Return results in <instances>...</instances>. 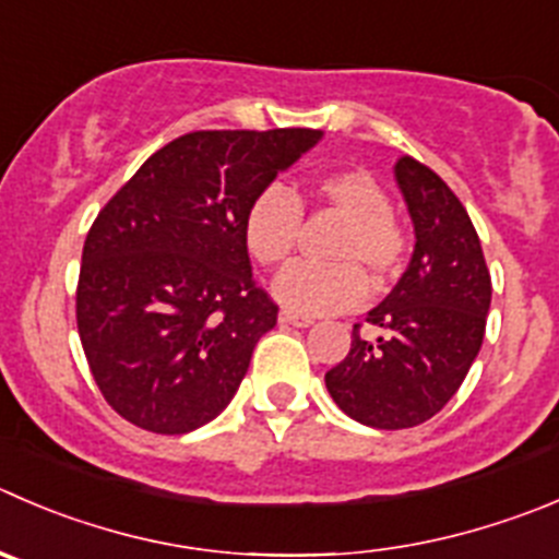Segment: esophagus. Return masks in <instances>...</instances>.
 <instances>
[{
  "label": "esophagus",
  "mask_w": 559,
  "mask_h": 559,
  "mask_svg": "<svg viewBox=\"0 0 559 559\" xmlns=\"http://www.w3.org/2000/svg\"><path fill=\"white\" fill-rule=\"evenodd\" d=\"M278 319L284 324H295V328H308V324L313 322V319L306 317V313H295V311H281Z\"/></svg>",
  "instance_id": "1"
}]
</instances>
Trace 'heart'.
I'll return each instance as SVG.
<instances>
[{
	"label": "heart",
	"mask_w": 559,
	"mask_h": 559,
	"mask_svg": "<svg viewBox=\"0 0 559 559\" xmlns=\"http://www.w3.org/2000/svg\"><path fill=\"white\" fill-rule=\"evenodd\" d=\"M308 204L344 218L328 248L330 264H295L275 281V297L300 313H333L360 306L368 278L384 286L401 273L406 237L390 213V197L377 177L362 169H333L317 175L306 188ZM242 237L264 267H281L302 237V199L270 186L251 199Z\"/></svg>",
	"instance_id": "heart-1"
}]
</instances>
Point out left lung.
<instances>
[{"instance_id": "obj_1", "label": "left lung", "mask_w": 559, "mask_h": 559, "mask_svg": "<svg viewBox=\"0 0 559 559\" xmlns=\"http://www.w3.org/2000/svg\"><path fill=\"white\" fill-rule=\"evenodd\" d=\"M415 224L409 267L371 308L377 341L352 330V349L324 373L335 404L371 429H412L453 399L478 357L491 302V275L478 231L437 171L401 155L395 160Z\"/></svg>"}]
</instances>
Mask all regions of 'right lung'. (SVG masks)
Returning <instances> with one entry per match:
<instances>
[{
	"instance_id": "add662e5",
	"label": "right lung",
	"mask_w": 559,
	"mask_h": 559,
	"mask_svg": "<svg viewBox=\"0 0 559 559\" xmlns=\"http://www.w3.org/2000/svg\"><path fill=\"white\" fill-rule=\"evenodd\" d=\"M319 139L311 128L193 130L97 213L75 322L95 384L128 424L188 435L226 409L278 322L253 281L246 210Z\"/></svg>"
}]
</instances>
